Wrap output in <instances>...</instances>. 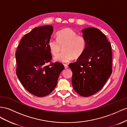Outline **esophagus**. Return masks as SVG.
I'll list each match as a JSON object with an SVG mask.
<instances>
[{"mask_svg": "<svg viewBox=\"0 0 127 127\" xmlns=\"http://www.w3.org/2000/svg\"><path fill=\"white\" fill-rule=\"evenodd\" d=\"M64 66L65 67V68H67L68 67V65H67V64H64Z\"/></svg>", "mask_w": 127, "mask_h": 127, "instance_id": "1", "label": "esophagus"}]
</instances>
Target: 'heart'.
Returning a JSON list of instances; mask_svg holds the SVG:
<instances>
[{
	"label": "heart",
	"mask_w": 127,
	"mask_h": 127,
	"mask_svg": "<svg viewBox=\"0 0 127 127\" xmlns=\"http://www.w3.org/2000/svg\"><path fill=\"white\" fill-rule=\"evenodd\" d=\"M57 38H50L48 47L53 55H56L64 45L63 52L54 58L56 62L67 63L75 58L79 57L86 49V41L85 37L70 28H65L57 33Z\"/></svg>",
	"instance_id": "obj_1"
}]
</instances>
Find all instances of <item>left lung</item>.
<instances>
[{
  "instance_id": "left-lung-1",
  "label": "left lung",
  "mask_w": 127,
  "mask_h": 127,
  "mask_svg": "<svg viewBox=\"0 0 127 127\" xmlns=\"http://www.w3.org/2000/svg\"><path fill=\"white\" fill-rule=\"evenodd\" d=\"M85 51L76 62L69 64L72 85L80 95L88 97L103 88L112 74V47L105 35L95 28L82 29Z\"/></svg>"
}]
</instances>
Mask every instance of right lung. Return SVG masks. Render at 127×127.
Returning <instances> with one entry per match:
<instances>
[{"label": "right lung", "instance_id": "1", "mask_svg": "<svg viewBox=\"0 0 127 127\" xmlns=\"http://www.w3.org/2000/svg\"><path fill=\"white\" fill-rule=\"evenodd\" d=\"M53 30L50 25L34 28L22 38L15 54L18 79L29 92L38 97L53 91L64 68L59 62L46 65L52 59L48 44Z\"/></svg>", "mask_w": 127, "mask_h": 127}]
</instances>
